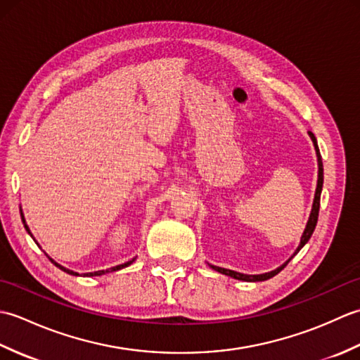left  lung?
<instances>
[{
	"label": "left lung",
	"instance_id": "8db88e82",
	"mask_svg": "<svg viewBox=\"0 0 360 360\" xmlns=\"http://www.w3.org/2000/svg\"><path fill=\"white\" fill-rule=\"evenodd\" d=\"M309 137L312 143H314V150H316V156H317V167H319V173H317V187H316V193H314V201H312V209L309 213V218H308V223L307 227H304V231L302 233V238H300V244H298V248L295 249V252L290 258L288 259L286 263H283L281 266H278L277 269H274L271 272H264V274H255V275H249V274H241V272H236V271H231V269H224V267H219V266H213L209 264L213 271H217L219 274H224L227 277H232L236 280H243V281H264V280H269L272 278L274 275H277L281 269H285V266L292 259L300 249L304 246L309 241V238L312 236V232H314L316 224H317V218H319V209H320V195H322V187H323V164H322V156H320V151H319V145H317V139L316 136L312 134L311 131H308Z\"/></svg>",
	"mask_w": 360,
	"mask_h": 360
}]
</instances>
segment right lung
Wrapping results in <instances>:
<instances>
[{
    "label": "right lung",
    "instance_id": "add662e5",
    "mask_svg": "<svg viewBox=\"0 0 360 360\" xmlns=\"http://www.w3.org/2000/svg\"><path fill=\"white\" fill-rule=\"evenodd\" d=\"M21 219H22V224H25V227H26V231H27V233L32 236V233H30V229L27 227V224H26V219H25V215H22V212H21ZM34 238V236H32ZM34 241H35V238H34ZM37 243V241H35ZM38 244V243H37ZM48 255V254H46ZM48 258L51 259V262L56 264L58 269H62L63 272H66V274H70V275H75V277H77V275H80L79 272H74V271H71V269H68V267H65V266H62V264H58L56 259H52L49 255H48ZM136 258H133V259H129V262H127V263H124V264H119V266H114V267H110V269H106V271H96V272H86V274H83V277H98V275H103V274H106V272H114V271H120V269H124V267H127V266H129V264H133V262H134Z\"/></svg>",
    "mask_w": 360,
    "mask_h": 360
}]
</instances>
